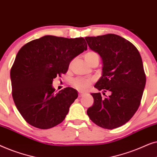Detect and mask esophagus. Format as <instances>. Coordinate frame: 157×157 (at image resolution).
I'll return each instance as SVG.
<instances>
[{
    "instance_id": "1",
    "label": "esophagus",
    "mask_w": 157,
    "mask_h": 157,
    "mask_svg": "<svg viewBox=\"0 0 157 157\" xmlns=\"http://www.w3.org/2000/svg\"><path fill=\"white\" fill-rule=\"evenodd\" d=\"M84 93H83V92H79V97H81V96H83V95H84Z\"/></svg>"
}]
</instances>
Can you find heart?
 I'll return each instance as SVG.
<instances>
[{"mask_svg":"<svg viewBox=\"0 0 157 157\" xmlns=\"http://www.w3.org/2000/svg\"><path fill=\"white\" fill-rule=\"evenodd\" d=\"M84 59L89 64H90L91 62L93 61L94 59H98V56L94 51H89L87 53H86V54L84 55ZM92 82H93L92 79H87L77 77V78L73 79L71 83L73 86L76 88L77 89L81 90V91H86V90H87L91 86Z\"/></svg>","mask_w":157,"mask_h":157,"instance_id":"1","label":"heart"}]
</instances>
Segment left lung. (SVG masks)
I'll use <instances>...</instances> for the list:
<instances>
[{
	"label": "left lung",
	"instance_id": "8db88e82",
	"mask_svg": "<svg viewBox=\"0 0 157 157\" xmlns=\"http://www.w3.org/2000/svg\"><path fill=\"white\" fill-rule=\"evenodd\" d=\"M89 48L102 59V76L94 87L108 92L91 94L89 119L100 127L113 129L128 122L138 110L146 84L141 55L130 41L116 34L86 37Z\"/></svg>",
	"mask_w": 157,
	"mask_h": 157
}]
</instances>
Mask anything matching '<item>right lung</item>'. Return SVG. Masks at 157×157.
<instances>
[{"label": "right lung", "instance_id": "right-lung-1", "mask_svg": "<svg viewBox=\"0 0 157 157\" xmlns=\"http://www.w3.org/2000/svg\"><path fill=\"white\" fill-rule=\"evenodd\" d=\"M86 49L83 38L45 36L19 50L10 69L12 96L30 125L48 129L63 121L78 93L67 87L55 94L53 80L66 74L71 61Z\"/></svg>", "mask_w": 157, "mask_h": 157}]
</instances>
